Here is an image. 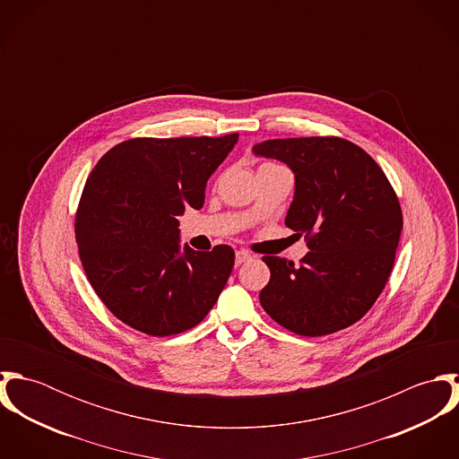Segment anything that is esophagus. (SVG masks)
I'll use <instances>...</instances> for the list:
<instances>
[{
	"label": "esophagus",
	"instance_id": "esophagus-1",
	"mask_svg": "<svg viewBox=\"0 0 459 459\" xmlns=\"http://www.w3.org/2000/svg\"><path fill=\"white\" fill-rule=\"evenodd\" d=\"M253 256H251V253H247V251H237V255H235V263L237 264H242V263L249 262Z\"/></svg>",
	"mask_w": 459,
	"mask_h": 459
}]
</instances>
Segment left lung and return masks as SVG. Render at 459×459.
Masks as SVG:
<instances>
[{
  "label": "left lung",
  "instance_id": "1",
  "mask_svg": "<svg viewBox=\"0 0 459 459\" xmlns=\"http://www.w3.org/2000/svg\"><path fill=\"white\" fill-rule=\"evenodd\" d=\"M255 155L284 162L295 193L284 224L306 235L295 263L264 256L266 315L295 333L327 335L359 322L382 293L403 230L401 206L380 166L341 137L268 139Z\"/></svg>",
  "mask_w": 459,
  "mask_h": 459
}]
</instances>
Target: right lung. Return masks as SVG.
<instances>
[{"mask_svg": "<svg viewBox=\"0 0 459 459\" xmlns=\"http://www.w3.org/2000/svg\"><path fill=\"white\" fill-rule=\"evenodd\" d=\"M238 134L129 139L111 148L86 180L75 240L86 277L106 307L148 335L197 325L231 273L230 246H180L178 215L199 210L206 182Z\"/></svg>", "mask_w": 459, "mask_h": 459, "instance_id": "1", "label": "right lung"}]
</instances>
